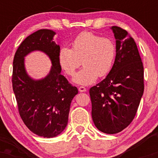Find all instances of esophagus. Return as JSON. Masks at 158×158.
<instances>
[{
  "label": "esophagus",
  "mask_w": 158,
  "mask_h": 158,
  "mask_svg": "<svg viewBox=\"0 0 158 158\" xmlns=\"http://www.w3.org/2000/svg\"><path fill=\"white\" fill-rule=\"evenodd\" d=\"M86 88H85V87H79V92H85L86 91Z\"/></svg>",
  "instance_id": "obj_1"
}]
</instances>
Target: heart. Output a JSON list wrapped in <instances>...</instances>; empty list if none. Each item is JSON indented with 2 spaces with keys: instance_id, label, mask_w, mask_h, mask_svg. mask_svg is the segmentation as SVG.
Here are the masks:
<instances>
[{
  "instance_id": "obj_1",
  "label": "heart",
  "mask_w": 158,
  "mask_h": 158,
  "mask_svg": "<svg viewBox=\"0 0 158 158\" xmlns=\"http://www.w3.org/2000/svg\"><path fill=\"white\" fill-rule=\"evenodd\" d=\"M116 47L109 39L102 38L90 32H81L73 40L72 49L62 48L58 59L61 67L72 76L81 64L84 67L74 75L73 81L80 85H89L98 77H106L113 67Z\"/></svg>"
}]
</instances>
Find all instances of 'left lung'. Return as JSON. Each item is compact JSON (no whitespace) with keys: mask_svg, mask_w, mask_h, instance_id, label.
Returning <instances> with one entry per match:
<instances>
[{"mask_svg":"<svg viewBox=\"0 0 158 158\" xmlns=\"http://www.w3.org/2000/svg\"><path fill=\"white\" fill-rule=\"evenodd\" d=\"M110 30L116 39L115 61L110 73L89 93L94 125L112 135L122 131L135 118L144 90V73L135 40L120 27Z\"/></svg>","mask_w":158,"mask_h":158,"instance_id":"left-lung-1","label":"left lung"}]
</instances>
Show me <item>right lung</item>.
<instances>
[{"mask_svg":"<svg viewBox=\"0 0 158 158\" xmlns=\"http://www.w3.org/2000/svg\"><path fill=\"white\" fill-rule=\"evenodd\" d=\"M56 32L41 29L27 37L15 54L12 88L20 116L32 132L40 137H54L68 125L70 103L78 94L77 87L69 84L61 74L58 59L60 47L53 41ZM34 51L48 55L52 66L46 77L32 78L25 68V57Z\"/></svg>","mask_w":158,"mask_h":158,"instance_id":"obj_1","label":"right lung"}]
</instances>
